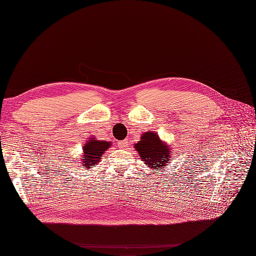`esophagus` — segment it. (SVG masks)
Instances as JSON below:
<instances>
[{"label":"esophagus","instance_id":"esophagus-1","mask_svg":"<svg viewBox=\"0 0 256 256\" xmlns=\"http://www.w3.org/2000/svg\"><path fill=\"white\" fill-rule=\"evenodd\" d=\"M128 140L126 139V140H122V141H120L119 143H118V145L120 146V147H126V145H128Z\"/></svg>","mask_w":256,"mask_h":256}]
</instances>
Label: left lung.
Here are the masks:
<instances>
[{"instance_id":"1","label":"left lung","mask_w":256,"mask_h":256,"mask_svg":"<svg viewBox=\"0 0 256 256\" xmlns=\"http://www.w3.org/2000/svg\"><path fill=\"white\" fill-rule=\"evenodd\" d=\"M135 148L139 152L143 162L152 169L158 170V168H163L166 163L171 162L169 146L163 144L154 132H146L143 134L141 140L135 144Z\"/></svg>"}]
</instances>
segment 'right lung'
Here are the masks:
<instances>
[{
    "label": "right lung",
    "mask_w": 256,
    "mask_h": 256,
    "mask_svg": "<svg viewBox=\"0 0 256 256\" xmlns=\"http://www.w3.org/2000/svg\"><path fill=\"white\" fill-rule=\"evenodd\" d=\"M110 146V142L96 140L94 138L89 140L86 144H84V154L82 156V164L84 166V169H89L91 166L96 165L102 158L100 156H102V154L109 148Z\"/></svg>",
    "instance_id": "right-lung-1"
}]
</instances>
